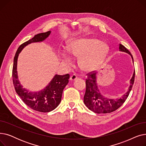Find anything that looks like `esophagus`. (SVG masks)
I'll return each instance as SVG.
<instances>
[{
    "label": "esophagus",
    "mask_w": 146,
    "mask_h": 146,
    "mask_svg": "<svg viewBox=\"0 0 146 146\" xmlns=\"http://www.w3.org/2000/svg\"><path fill=\"white\" fill-rule=\"evenodd\" d=\"M77 79H78V76H76V75H75V74H73V75H72V76H70V80H71V81H74L75 80H76Z\"/></svg>",
    "instance_id": "34e87169"
}]
</instances>
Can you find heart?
Listing matches in <instances>:
<instances>
[{"instance_id": "heart-1", "label": "heart", "mask_w": 146, "mask_h": 146, "mask_svg": "<svg viewBox=\"0 0 146 146\" xmlns=\"http://www.w3.org/2000/svg\"><path fill=\"white\" fill-rule=\"evenodd\" d=\"M109 50L108 45L94 38L73 40L67 47L69 55L73 58H79V66L85 72L96 70L108 55ZM60 55L65 64L71 66V58L67 53L63 51Z\"/></svg>"}]
</instances>
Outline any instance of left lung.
<instances>
[{
    "label": "left lung",
    "instance_id": "obj_1",
    "mask_svg": "<svg viewBox=\"0 0 146 146\" xmlns=\"http://www.w3.org/2000/svg\"><path fill=\"white\" fill-rule=\"evenodd\" d=\"M119 51L128 53L131 56L133 62V57L130 52L123 45L119 44ZM135 70L130 80V85L128 90L122 97L117 99H111L104 96L99 90L97 81L96 73H89L88 79L86 80V92L83 98V101L89 110L97 113H106L115 111L124 103L128 98L134 82Z\"/></svg>",
    "mask_w": 146,
    "mask_h": 146
}]
</instances>
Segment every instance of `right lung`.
I'll list each match as a JSON object with an SVG mask.
<instances>
[{
    "label": "right lung",
    "mask_w": 146,
    "mask_h": 146,
    "mask_svg": "<svg viewBox=\"0 0 146 146\" xmlns=\"http://www.w3.org/2000/svg\"><path fill=\"white\" fill-rule=\"evenodd\" d=\"M51 31L35 35L32 39L21 44L18 48L13 60L12 77L14 87L17 94L28 106L35 111L41 112H48L56 109L60 104L63 91L68 83L70 76L56 74L48 85L38 92H29L23 88L18 79L17 61L19 54L25 47L31 43L42 42L47 38Z\"/></svg>",
    "instance_id": "obj_1"
}]
</instances>
